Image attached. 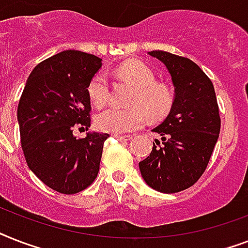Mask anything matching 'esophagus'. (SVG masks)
<instances>
[{
  "label": "esophagus",
  "instance_id": "obj_1",
  "mask_svg": "<svg viewBox=\"0 0 248 248\" xmlns=\"http://www.w3.org/2000/svg\"><path fill=\"white\" fill-rule=\"evenodd\" d=\"M117 140H120V141H128V140H131V136L130 135H114Z\"/></svg>",
  "mask_w": 248,
  "mask_h": 248
}]
</instances>
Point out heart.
Here are the masks:
<instances>
[{"label":"heart","instance_id":"b5f03b06","mask_svg":"<svg viewBox=\"0 0 248 248\" xmlns=\"http://www.w3.org/2000/svg\"><path fill=\"white\" fill-rule=\"evenodd\" d=\"M117 75L135 87L130 100V108L116 107L101 110L95 117V124L99 130L110 134H124L138 130L143 126L145 114L155 121L170 112L173 96L171 90L163 85H157L155 72L141 62H127L117 68ZM87 93L93 104L97 107L107 104L109 100L108 76L100 72L91 78Z\"/></svg>","mask_w":248,"mask_h":248}]
</instances>
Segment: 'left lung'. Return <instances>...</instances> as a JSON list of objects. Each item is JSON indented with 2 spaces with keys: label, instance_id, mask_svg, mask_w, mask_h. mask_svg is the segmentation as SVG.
Returning a JSON list of instances; mask_svg holds the SVG:
<instances>
[{
  "label": "left lung",
  "instance_id": "left-lung-1",
  "mask_svg": "<svg viewBox=\"0 0 248 248\" xmlns=\"http://www.w3.org/2000/svg\"><path fill=\"white\" fill-rule=\"evenodd\" d=\"M148 54L165 64L175 95L169 116L153 128L161 140H155L139 169L151 188L177 193L192 186L207 167L219 139V107L211 79L194 62L161 50Z\"/></svg>",
  "mask_w": 248,
  "mask_h": 248
}]
</instances>
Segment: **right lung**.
Masks as SVG:
<instances>
[{
    "label": "right lung",
    "mask_w": 248,
    "mask_h": 248,
    "mask_svg": "<svg viewBox=\"0 0 248 248\" xmlns=\"http://www.w3.org/2000/svg\"><path fill=\"white\" fill-rule=\"evenodd\" d=\"M101 59L65 50L44 60L29 75L17 105V122L27 165L48 188L75 194L96 179L108 134L73 135L89 130L87 86Z\"/></svg>",
    "instance_id": "1"
}]
</instances>
